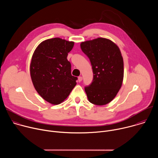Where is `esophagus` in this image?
Returning <instances> with one entry per match:
<instances>
[{
  "label": "esophagus",
  "mask_w": 158,
  "mask_h": 158,
  "mask_svg": "<svg viewBox=\"0 0 158 158\" xmlns=\"http://www.w3.org/2000/svg\"><path fill=\"white\" fill-rule=\"evenodd\" d=\"M82 80V77L81 76L78 77V81H79V82H81Z\"/></svg>",
  "instance_id": "34e87169"
}]
</instances>
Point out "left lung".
Listing matches in <instances>:
<instances>
[{"instance_id":"obj_1","label":"left lung","mask_w":158,"mask_h":158,"mask_svg":"<svg viewBox=\"0 0 158 158\" xmlns=\"http://www.w3.org/2000/svg\"><path fill=\"white\" fill-rule=\"evenodd\" d=\"M82 52L91 61L93 80L85 92L90 102L106 105L114 99L121 87L124 62L121 51L112 40L98 37L81 43Z\"/></svg>"}]
</instances>
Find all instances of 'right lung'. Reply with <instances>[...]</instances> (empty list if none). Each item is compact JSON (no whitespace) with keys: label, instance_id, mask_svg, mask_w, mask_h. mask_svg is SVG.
I'll return each mask as SVG.
<instances>
[{"label":"right lung","instance_id":"right-lung-1","mask_svg":"<svg viewBox=\"0 0 158 158\" xmlns=\"http://www.w3.org/2000/svg\"><path fill=\"white\" fill-rule=\"evenodd\" d=\"M74 42L59 37L42 41L34 51L30 64L31 79L38 94L47 102L57 105L69 96L76 85L67 59Z\"/></svg>","mask_w":158,"mask_h":158}]
</instances>
